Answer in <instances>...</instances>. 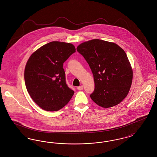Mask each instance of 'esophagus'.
I'll use <instances>...</instances> for the list:
<instances>
[{"label": "esophagus", "mask_w": 157, "mask_h": 157, "mask_svg": "<svg viewBox=\"0 0 157 157\" xmlns=\"http://www.w3.org/2000/svg\"><path fill=\"white\" fill-rule=\"evenodd\" d=\"M77 89L78 90H82L83 89V86L81 85V86H78V88H77Z\"/></svg>", "instance_id": "obj_1"}]
</instances>
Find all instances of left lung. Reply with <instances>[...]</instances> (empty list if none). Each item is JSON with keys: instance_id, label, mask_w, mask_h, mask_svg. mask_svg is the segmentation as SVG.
Instances as JSON below:
<instances>
[{"instance_id": "left-lung-1", "label": "left lung", "mask_w": 157, "mask_h": 157, "mask_svg": "<svg viewBox=\"0 0 157 157\" xmlns=\"http://www.w3.org/2000/svg\"><path fill=\"white\" fill-rule=\"evenodd\" d=\"M77 51L89 64L95 90L90 97L103 108L119 104L127 97L133 72L125 51L116 44L92 39L79 45Z\"/></svg>"}]
</instances>
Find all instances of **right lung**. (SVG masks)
<instances>
[{
    "instance_id": "obj_1",
    "label": "right lung",
    "mask_w": 157,
    "mask_h": 157,
    "mask_svg": "<svg viewBox=\"0 0 157 157\" xmlns=\"http://www.w3.org/2000/svg\"><path fill=\"white\" fill-rule=\"evenodd\" d=\"M75 50L71 44L53 41L39 48L26 63V89L33 101L45 111L59 110L74 94L67 84L63 65Z\"/></svg>"
}]
</instances>
